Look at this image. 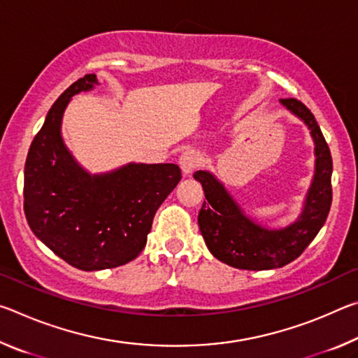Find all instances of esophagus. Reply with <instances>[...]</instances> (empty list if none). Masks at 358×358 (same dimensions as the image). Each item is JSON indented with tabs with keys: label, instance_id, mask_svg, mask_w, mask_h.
<instances>
[{
	"label": "esophagus",
	"instance_id": "esophagus-1",
	"mask_svg": "<svg viewBox=\"0 0 358 358\" xmlns=\"http://www.w3.org/2000/svg\"><path fill=\"white\" fill-rule=\"evenodd\" d=\"M199 162H201V157H199V155L194 150H185L178 157L180 169L185 175H191L194 171H196Z\"/></svg>",
	"mask_w": 358,
	"mask_h": 358
}]
</instances>
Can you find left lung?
<instances>
[{"mask_svg":"<svg viewBox=\"0 0 358 358\" xmlns=\"http://www.w3.org/2000/svg\"><path fill=\"white\" fill-rule=\"evenodd\" d=\"M280 104L301 120L314 142V175L296 220L284 227H266L235 201L221 180L210 171L194 173L207 201L199 211L205 245L213 256L241 270H271L292 262L319 234L331 205V155L314 115L296 99Z\"/></svg>","mask_w":358,"mask_h":358,"instance_id":"left-lung-1","label":"left lung"}]
</instances>
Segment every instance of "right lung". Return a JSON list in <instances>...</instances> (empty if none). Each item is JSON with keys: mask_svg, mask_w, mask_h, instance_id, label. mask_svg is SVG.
Returning <instances> with one entry per match:
<instances>
[{"mask_svg": "<svg viewBox=\"0 0 358 358\" xmlns=\"http://www.w3.org/2000/svg\"><path fill=\"white\" fill-rule=\"evenodd\" d=\"M99 85L78 78L48 110L25 162V216L33 234L78 270L115 268L147 245L156 210L180 183L177 164L129 162L90 173L66 147L62 123L72 96Z\"/></svg>", "mask_w": 358, "mask_h": 358, "instance_id": "obj_1", "label": "right lung"}]
</instances>
